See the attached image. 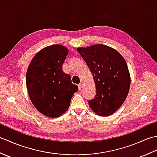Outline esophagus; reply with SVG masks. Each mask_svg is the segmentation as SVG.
Wrapping results in <instances>:
<instances>
[{
	"label": "esophagus",
	"mask_w": 157,
	"mask_h": 157,
	"mask_svg": "<svg viewBox=\"0 0 157 157\" xmlns=\"http://www.w3.org/2000/svg\"><path fill=\"white\" fill-rule=\"evenodd\" d=\"M78 88H79V90H82V83H80V84L78 85Z\"/></svg>",
	"instance_id": "34e87169"
}]
</instances>
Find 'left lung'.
<instances>
[{"instance_id":"1","label":"left lung","mask_w":157,"mask_h":157,"mask_svg":"<svg viewBox=\"0 0 157 157\" xmlns=\"http://www.w3.org/2000/svg\"><path fill=\"white\" fill-rule=\"evenodd\" d=\"M77 51L90 70L96 92L89 101L90 109L100 116H109L120 108L128 96L130 74L124 58L115 49L95 44Z\"/></svg>"}]
</instances>
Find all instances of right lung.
<instances>
[{
  "mask_svg": "<svg viewBox=\"0 0 157 157\" xmlns=\"http://www.w3.org/2000/svg\"><path fill=\"white\" fill-rule=\"evenodd\" d=\"M68 52L60 44L42 48L32 59L26 73L29 98L34 107L48 117H59L64 113L78 90L70 75L63 71Z\"/></svg>",
  "mask_w": 157,
  "mask_h": 157,
  "instance_id": "add662e5",
  "label": "right lung"
}]
</instances>
